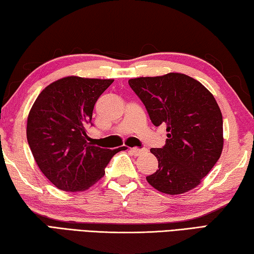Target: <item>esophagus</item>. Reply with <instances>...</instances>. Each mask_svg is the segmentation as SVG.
<instances>
[{
    "instance_id": "esophagus-1",
    "label": "esophagus",
    "mask_w": 254,
    "mask_h": 254,
    "mask_svg": "<svg viewBox=\"0 0 254 254\" xmlns=\"http://www.w3.org/2000/svg\"><path fill=\"white\" fill-rule=\"evenodd\" d=\"M128 151H130L133 156H139L142 152H144L145 150L144 149H137V148H130L128 149Z\"/></svg>"
}]
</instances>
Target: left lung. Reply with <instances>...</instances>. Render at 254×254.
Returning <instances> with one entry per match:
<instances>
[{
	"label": "left lung",
	"mask_w": 254,
	"mask_h": 254,
	"mask_svg": "<svg viewBox=\"0 0 254 254\" xmlns=\"http://www.w3.org/2000/svg\"><path fill=\"white\" fill-rule=\"evenodd\" d=\"M153 126L167 127L165 147L150 149L158 169L147 177L157 190L178 195L198 186L221 157L223 118L213 94L180 72L128 80Z\"/></svg>",
	"instance_id": "obj_1"
}]
</instances>
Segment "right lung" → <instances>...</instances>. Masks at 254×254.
I'll use <instances>...</instances> for the list:
<instances>
[{
    "label": "right lung",
    "instance_id": "add662e5",
    "mask_svg": "<svg viewBox=\"0 0 254 254\" xmlns=\"http://www.w3.org/2000/svg\"><path fill=\"white\" fill-rule=\"evenodd\" d=\"M113 79L68 76L42 91L30 110L27 139L41 173L56 187L83 191L105 175L114 150L96 147L87 135L96 101Z\"/></svg>",
    "mask_w": 254,
    "mask_h": 254
}]
</instances>
